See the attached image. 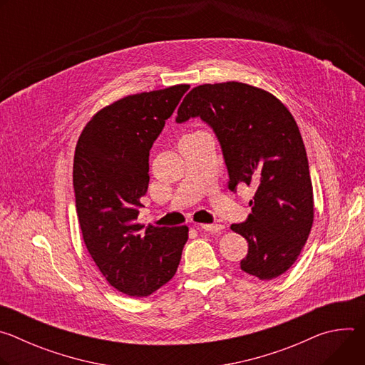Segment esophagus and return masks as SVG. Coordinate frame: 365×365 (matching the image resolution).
<instances>
[{"instance_id":"34e87169","label":"esophagus","mask_w":365,"mask_h":365,"mask_svg":"<svg viewBox=\"0 0 365 365\" xmlns=\"http://www.w3.org/2000/svg\"><path fill=\"white\" fill-rule=\"evenodd\" d=\"M196 230H203V231H210V232H220L224 230L222 224H197Z\"/></svg>"}]
</instances>
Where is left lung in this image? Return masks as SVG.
Here are the masks:
<instances>
[{"instance_id":"1","label":"left lung","mask_w":365,"mask_h":365,"mask_svg":"<svg viewBox=\"0 0 365 365\" xmlns=\"http://www.w3.org/2000/svg\"><path fill=\"white\" fill-rule=\"evenodd\" d=\"M200 117L222 148L228 187H257L245 222L231 230L248 242L241 270L259 280L286 273L314 224V189L299 127L270 92L241 82L205 83L180 103L178 123Z\"/></svg>"}]
</instances>
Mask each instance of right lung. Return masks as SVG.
Masks as SVG:
<instances>
[{"instance_id":"right-lung-1","label":"right lung","mask_w":365,"mask_h":365,"mask_svg":"<svg viewBox=\"0 0 365 365\" xmlns=\"http://www.w3.org/2000/svg\"><path fill=\"white\" fill-rule=\"evenodd\" d=\"M189 85L121 98L85 125L73 159L76 214L85 245L118 292L150 296L176 273L186 225L137 222L148 187V155Z\"/></svg>"}]
</instances>
